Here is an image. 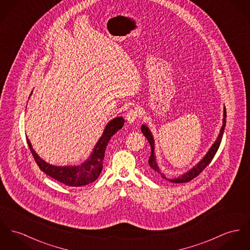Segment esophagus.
Listing matches in <instances>:
<instances>
[{
  "instance_id": "1",
  "label": "esophagus",
  "mask_w": 250,
  "mask_h": 250,
  "mask_svg": "<svg viewBox=\"0 0 250 250\" xmlns=\"http://www.w3.org/2000/svg\"><path fill=\"white\" fill-rule=\"evenodd\" d=\"M141 115H142V112L139 109V107H133L128 110V112L125 116V119L127 120V122L129 124H132V123H134L135 121H138L142 117Z\"/></svg>"
}]
</instances>
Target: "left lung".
I'll return each instance as SVG.
<instances>
[{
	"mask_svg": "<svg viewBox=\"0 0 250 250\" xmlns=\"http://www.w3.org/2000/svg\"><path fill=\"white\" fill-rule=\"evenodd\" d=\"M226 122H227V110H226V107H224V121H223V126L221 128V131H220V134L218 136V139L217 141L213 144L209 151L208 152V154L204 157V159L196 166L194 167L191 170H189L188 172L185 173L184 175H182L181 177H178L176 179H167L163 173L160 171L159 169V167L157 166L156 164V160H155V155H154V140L152 134L150 132V130L148 129V127L146 125H142L141 127V130L143 132V134L145 135L147 139V141L149 142L150 144V147H151V155L148 159V164H149V167H151L152 171H153L155 175L163 178L164 180L166 181H168V182H171V183H176V184H182V183H188L190 182L191 180H193L194 178H196L200 173L202 172L210 163H211L212 159L214 158L215 154L218 151L219 149V146L221 145V142H222V138H223V134H224V130H225V127H226Z\"/></svg>",
	"mask_w": 250,
	"mask_h": 250,
	"instance_id": "left-lung-1",
	"label": "left lung"
}]
</instances>
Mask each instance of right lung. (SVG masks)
Here are the masks:
<instances>
[{
	"mask_svg": "<svg viewBox=\"0 0 250 250\" xmlns=\"http://www.w3.org/2000/svg\"><path fill=\"white\" fill-rule=\"evenodd\" d=\"M125 125L123 117H118L111 120L104 128V131L97 143L94 150L87 161L78 167H55L42 161L36 152L33 150L31 144L26 139L28 147L32 153L39 168L57 180L58 182L68 186V187H82L93 183L96 181L103 169V161L104 158V152L106 146L110 138L120 130Z\"/></svg>",
	"mask_w": 250,
	"mask_h": 250,
	"instance_id": "add662e5",
	"label": "right lung"
}]
</instances>
